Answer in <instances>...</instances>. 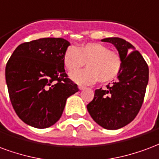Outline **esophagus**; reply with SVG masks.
<instances>
[{
    "label": "esophagus",
    "mask_w": 159,
    "mask_h": 159,
    "mask_svg": "<svg viewBox=\"0 0 159 159\" xmlns=\"http://www.w3.org/2000/svg\"><path fill=\"white\" fill-rule=\"evenodd\" d=\"M78 88L80 90V91H82V90H84V89H85V87L84 86H83V85H79Z\"/></svg>",
    "instance_id": "1"
}]
</instances>
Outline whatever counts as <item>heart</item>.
Instances as JSON below:
<instances>
[{"label":"heart","mask_w":159,"mask_h":159,"mask_svg":"<svg viewBox=\"0 0 159 159\" xmlns=\"http://www.w3.org/2000/svg\"><path fill=\"white\" fill-rule=\"evenodd\" d=\"M85 62L87 68L70 75L79 84H92L98 80L107 83L116 78L122 68L120 55L102 43L90 42L75 48L69 47L63 56V64L69 73L79 70Z\"/></svg>","instance_id":"1"}]
</instances>
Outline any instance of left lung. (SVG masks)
<instances>
[{"label":"left lung","instance_id":"1","mask_svg":"<svg viewBox=\"0 0 159 159\" xmlns=\"http://www.w3.org/2000/svg\"><path fill=\"white\" fill-rule=\"evenodd\" d=\"M112 43L122 58L118 80L105 90L95 91L87 110L95 122L107 129H118L135 119L144 100L149 69L138 51L128 41L118 37L105 38Z\"/></svg>","mask_w":159,"mask_h":159}]
</instances>
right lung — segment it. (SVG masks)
I'll return each instance as SVG.
<instances>
[{
	"instance_id": "right-lung-1",
	"label": "right lung",
	"mask_w": 159,
	"mask_h": 159,
	"mask_svg": "<svg viewBox=\"0 0 159 159\" xmlns=\"http://www.w3.org/2000/svg\"><path fill=\"white\" fill-rule=\"evenodd\" d=\"M69 45L62 38L34 40L19 45L8 60L6 82L11 105L29 125H53L68 97L79 91L64 69L63 56Z\"/></svg>"
}]
</instances>
